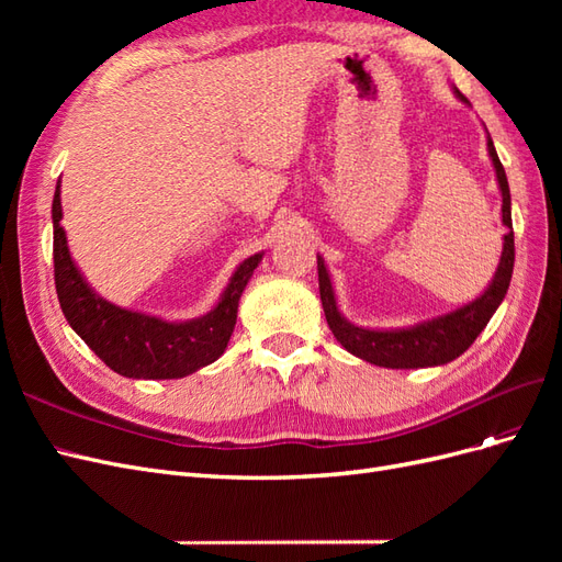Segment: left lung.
<instances>
[{
  "label": "left lung",
  "instance_id": "8db88e82",
  "mask_svg": "<svg viewBox=\"0 0 562 562\" xmlns=\"http://www.w3.org/2000/svg\"><path fill=\"white\" fill-rule=\"evenodd\" d=\"M454 93L467 103V98L457 89ZM487 151L492 157V164H495L499 190H502V223L508 227V234L504 236L502 260L495 271V279H492V283L487 285V291L481 297L464 304L462 310H454L446 316L424 321L413 328L368 330V328L353 326V323H349L342 314H339L328 269L318 255V291H321L323 312H326V321L333 335L337 337V342L347 351L359 356V359L368 363H375L382 368L443 366L454 361L459 353H464L473 345V339L479 337L481 330L487 326V321L497 312L508 291V283H512V274H514V260H516L514 225H512V192H508L504 166L497 157L495 145H492L490 133H487Z\"/></svg>",
  "mask_w": 562,
  "mask_h": 562
}]
</instances>
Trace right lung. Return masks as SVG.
<instances>
[{"mask_svg": "<svg viewBox=\"0 0 562 562\" xmlns=\"http://www.w3.org/2000/svg\"><path fill=\"white\" fill-rule=\"evenodd\" d=\"M54 277L60 310L72 330L100 361L133 380H178L223 356L236 326V310L248 279L260 265L262 252L250 255L236 267L223 297L206 316L168 323L114 307L98 297L70 258L65 229L60 227V180L54 194Z\"/></svg>", "mask_w": 562, "mask_h": 562, "instance_id": "add662e5", "label": "right lung"}]
</instances>
